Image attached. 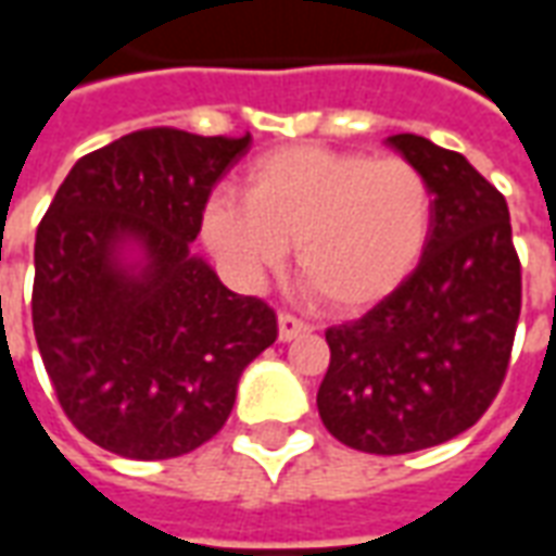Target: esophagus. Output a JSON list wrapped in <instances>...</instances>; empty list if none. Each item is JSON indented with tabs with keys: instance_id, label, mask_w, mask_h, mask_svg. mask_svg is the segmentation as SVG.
Returning <instances> with one entry per match:
<instances>
[{
	"instance_id": "obj_1",
	"label": "esophagus",
	"mask_w": 556,
	"mask_h": 556,
	"mask_svg": "<svg viewBox=\"0 0 556 556\" xmlns=\"http://www.w3.org/2000/svg\"><path fill=\"white\" fill-rule=\"evenodd\" d=\"M277 327H279V342H291V339L303 337V333H309L313 327L301 321V318H294V315L282 313L277 318Z\"/></svg>"
}]
</instances>
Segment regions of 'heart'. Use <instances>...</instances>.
<instances>
[{
	"mask_svg": "<svg viewBox=\"0 0 556 556\" xmlns=\"http://www.w3.org/2000/svg\"><path fill=\"white\" fill-rule=\"evenodd\" d=\"M431 190L402 157L294 146L258 157L241 202L214 195L202 238L241 282L277 274L294 247L298 277L337 309H363L405 282L426 253Z\"/></svg>",
	"mask_w": 556,
	"mask_h": 556,
	"instance_id": "obj_1",
	"label": "heart"
}]
</instances>
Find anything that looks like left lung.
I'll list each match as a JSON object with an SVG mask.
<instances>
[{
	"instance_id": "8db88e82",
	"label": "left lung",
	"mask_w": 556,
	"mask_h": 556,
	"mask_svg": "<svg viewBox=\"0 0 556 556\" xmlns=\"http://www.w3.org/2000/svg\"><path fill=\"white\" fill-rule=\"evenodd\" d=\"M387 146L429 181V243L393 294L325 333L318 414L351 450L402 455L462 434L497 396L521 313V265L506 199L467 157L417 134Z\"/></svg>"
}]
</instances>
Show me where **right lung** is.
<instances>
[{
	"mask_svg": "<svg viewBox=\"0 0 556 556\" xmlns=\"http://www.w3.org/2000/svg\"><path fill=\"white\" fill-rule=\"evenodd\" d=\"M241 139L154 127L74 163L35 235L31 325L67 419L157 462L211 441L277 315L190 250Z\"/></svg>",
	"mask_w": 556,
	"mask_h": 556,
	"instance_id": "1",
	"label": "right lung"
}]
</instances>
